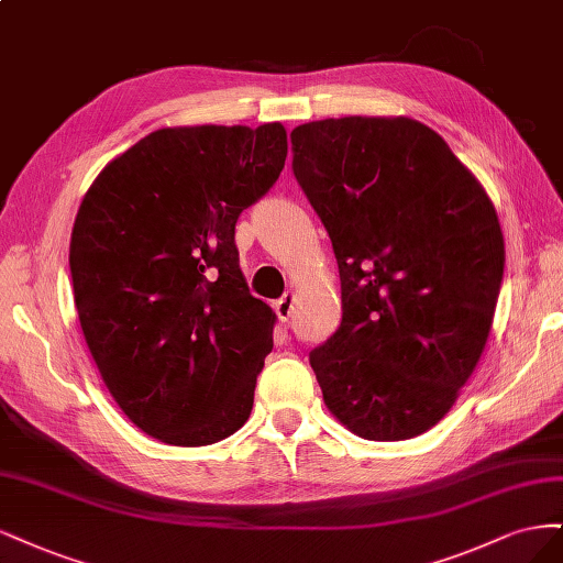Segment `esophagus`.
Instances as JSON below:
<instances>
[{
    "mask_svg": "<svg viewBox=\"0 0 563 563\" xmlns=\"http://www.w3.org/2000/svg\"><path fill=\"white\" fill-rule=\"evenodd\" d=\"M276 313H278V318L285 322V320H289V316H292V308H295V295L292 292H285L278 301H276Z\"/></svg>",
    "mask_w": 563,
    "mask_h": 563,
    "instance_id": "esophagus-1",
    "label": "esophagus"
}]
</instances>
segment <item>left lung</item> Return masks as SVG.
<instances>
[{
    "mask_svg": "<svg viewBox=\"0 0 563 563\" xmlns=\"http://www.w3.org/2000/svg\"><path fill=\"white\" fill-rule=\"evenodd\" d=\"M289 137L341 278L339 330L308 355L324 405L357 438H416L456 402L492 332L496 208L421 121L322 119Z\"/></svg>",
    "mask_w": 563,
    "mask_h": 563,
    "instance_id": "obj_1",
    "label": "left lung"
}]
</instances>
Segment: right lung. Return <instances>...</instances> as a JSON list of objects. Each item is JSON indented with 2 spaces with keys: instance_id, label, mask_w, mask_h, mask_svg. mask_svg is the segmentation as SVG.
I'll use <instances>...</instances> for the list:
<instances>
[{
  "instance_id": "obj_1",
  "label": "right lung",
  "mask_w": 563,
  "mask_h": 563,
  "mask_svg": "<svg viewBox=\"0 0 563 563\" xmlns=\"http://www.w3.org/2000/svg\"><path fill=\"white\" fill-rule=\"evenodd\" d=\"M280 123L161 129L107 163L79 206L69 271L84 339L121 411L173 446L233 434L274 349L239 214L276 185Z\"/></svg>"
}]
</instances>
